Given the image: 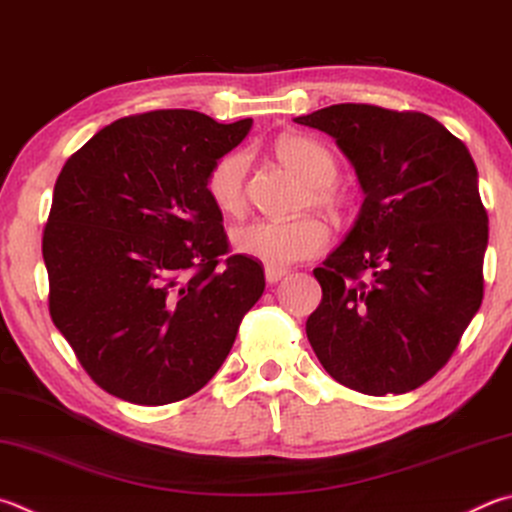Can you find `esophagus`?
<instances>
[{"instance_id": "1", "label": "esophagus", "mask_w": 512, "mask_h": 512, "mask_svg": "<svg viewBox=\"0 0 512 512\" xmlns=\"http://www.w3.org/2000/svg\"><path fill=\"white\" fill-rule=\"evenodd\" d=\"M284 275H286L284 268H271V266H266V282H268V284H277V282L282 280Z\"/></svg>"}]
</instances>
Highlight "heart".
<instances>
[{"mask_svg":"<svg viewBox=\"0 0 512 512\" xmlns=\"http://www.w3.org/2000/svg\"><path fill=\"white\" fill-rule=\"evenodd\" d=\"M286 167L311 185L315 206L336 212L342 206L340 192L333 188L338 163L322 143L306 136H286L277 145ZM248 152H230L219 159L208 174V194L228 217H241L246 210ZM329 244V228L320 219L304 217L295 221H253L232 232V248L239 255L253 257L271 268H286L302 259L320 255Z\"/></svg>","mask_w":512,"mask_h":512,"instance_id":"1","label":"heart"}]
</instances>
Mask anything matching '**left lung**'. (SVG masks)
Masks as SVG:
<instances>
[{
    "label": "left lung",
    "instance_id": "left-lung-1",
    "mask_svg": "<svg viewBox=\"0 0 512 512\" xmlns=\"http://www.w3.org/2000/svg\"><path fill=\"white\" fill-rule=\"evenodd\" d=\"M293 120L336 138L365 192L349 235L313 271L322 302L306 338L340 385L412 392L481 306L488 215L475 161L418 111L345 102Z\"/></svg>",
    "mask_w": 512,
    "mask_h": 512
}]
</instances>
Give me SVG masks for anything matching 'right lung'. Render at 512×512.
Here are the masks:
<instances>
[{"mask_svg":"<svg viewBox=\"0 0 512 512\" xmlns=\"http://www.w3.org/2000/svg\"><path fill=\"white\" fill-rule=\"evenodd\" d=\"M253 120L159 109L102 127L64 163L42 237L53 324L105 392L188 398L224 365L264 268L228 255L208 174Z\"/></svg>","mask_w":512,"mask_h":512,"instance_id":"obj_1","label":"right lung"}]
</instances>
